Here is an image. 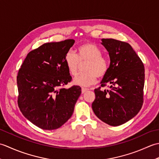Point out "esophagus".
Instances as JSON below:
<instances>
[{
  "mask_svg": "<svg viewBox=\"0 0 159 159\" xmlns=\"http://www.w3.org/2000/svg\"><path fill=\"white\" fill-rule=\"evenodd\" d=\"M89 89H87V88H84V87H82V89H81V92H82V93H84L85 92H86L87 91H88Z\"/></svg>",
  "mask_w": 159,
  "mask_h": 159,
  "instance_id": "34e87169",
  "label": "esophagus"
}]
</instances>
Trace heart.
Listing matches in <instances>:
<instances>
[{
  "instance_id": "obj_1",
  "label": "heart",
  "mask_w": 159,
  "mask_h": 159,
  "mask_svg": "<svg viewBox=\"0 0 159 159\" xmlns=\"http://www.w3.org/2000/svg\"><path fill=\"white\" fill-rule=\"evenodd\" d=\"M85 72L80 73L74 78L76 85L87 87L96 81L98 76L105 75L108 70V63L102 56L99 47L92 43H85L77 48V56L72 51H68L64 57L67 69L71 75H76L80 63L86 62Z\"/></svg>"
}]
</instances>
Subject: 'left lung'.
I'll return each instance as SVG.
<instances>
[{"label": "left lung", "mask_w": 159, "mask_h": 159, "mask_svg": "<svg viewBox=\"0 0 159 159\" xmlns=\"http://www.w3.org/2000/svg\"><path fill=\"white\" fill-rule=\"evenodd\" d=\"M109 52L110 66L101 81L109 89L94 90L92 109L100 120L110 126L126 123L139 113L143 104L145 70L140 58L126 42L102 39Z\"/></svg>", "instance_id": "1"}]
</instances>
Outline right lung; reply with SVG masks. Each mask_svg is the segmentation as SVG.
I'll list each match as a JSON object with an SVG mask.
<instances>
[{
	"instance_id": "right-lung-1",
	"label": "right lung",
	"mask_w": 159,
	"mask_h": 159,
	"mask_svg": "<svg viewBox=\"0 0 159 159\" xmlns=\"http://www.w3.org/2000/svg\"><path fill=\"white\" fill-rule=\"evenodd\" d=\"M74 39L46 43L30 52L17 76L18 104L23 116L43 130L60 128L72 116L79 86H63L72 77L64 62Z\"/></svg>"
}]
</instances>
